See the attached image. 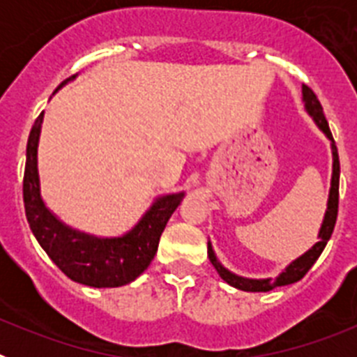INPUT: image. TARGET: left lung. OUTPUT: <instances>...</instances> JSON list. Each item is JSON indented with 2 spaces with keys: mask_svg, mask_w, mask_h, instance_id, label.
I'll list each match as a JSON object with an SVG mask.
<instances>
[{
  "mask_svg": "<svg viewBox=\"0 0 357 357\" xmlns=\"http://www.w3.org/2000/svg\"><path fill=\"white\" fill-rule=\"evenodd\" d=\"M302 100H304L307 114L314 119L317 127L320 128V130L327 135V139L331 141V150H333V178H331L329 202H327L326 216H324L320 232H318V243H314L313 247L309 248L305 254H302L298 259L289 263L288 266H286V270H282V272L279 273L277 279H247V277H239L236 275V273L229 272V270H227L225 266H222V263L218 261L211 241L207 243V255H209V261L213 263V266L216 268V272L220 273V277L225 280L227 284L234 286V288L241 289V291H270V289L279 288V286L293 284V282H296V280H301L302 277L309 272V268L317 263V259L320 257L324 248H326L327 241L331 239L334 225H336V218H338V198H340L338 148H336V143H334L333 134H331V128H329V123H327L326 116H324V109H321L320 102H318L317 94L309 89L307 85H302Z\"/></svg>",
  "mask_w": 357,
  "mask_h": 357,
  "instance_id": "8db88e82",
  "label": "left lung"
}]
</instances>
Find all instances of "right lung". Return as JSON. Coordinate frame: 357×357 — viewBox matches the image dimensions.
Returning <instances> with one entry per match:
<instances>
[{
    "label": "right lung",
    "instance_id": "obj_1",
    "mask_svg": "<svg viewBox=\"0 0 357 357\" xmlns=\"http://www.w3.org/2000/svg\"><path fill=\"white\" fill-rule=\"evenodd\" d=\"M68 80L62 82L55 93L68 84ZM43 118L44 112H40L30 130L23 178L24 211L31 232L50 259L75 282L93 288H118L128 284L150 266L159 247L160 234L184 198V191L157 198L137 225L118 238H98L71 229L46 207L40 197L37 148Z\"/></svg>",
    "mask_w": 357,
    "mask_h": 357
}]
</instances>
